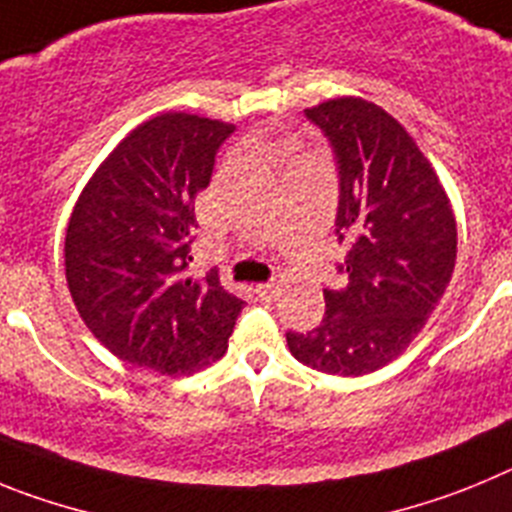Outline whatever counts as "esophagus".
I'll list each match as a JSON object with an SVG mask.
<instances>
[{
  "label": "esophagus",
  "instance_id": "1",
  "mask_svg": "<svg viewBox=\"0 0 512 512\" xmlns=\"http://www.w3.org/2000/svg\"><path fill=\"white\" fill-rule=\"evenodd\" d=\"M253 292H256V295L261 297V300H274V297H277V292H279V284L277 282H266V284H256V289H253Z\"/></svg>",
  "mask_w": 512,
  "mask_h": 512
}]
</instances>
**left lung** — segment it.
Listing matches in <instances>:
<instances>
[{"instance_id": "1", "label": "left lung", "mask_w": 512, "mask_h": 512, "mask_svg": "<svg viewBox=\"0 0 512 512\" xmlns=\"http://www.w3.org/2000/svg\"><path fill=\"white\" fill-rule=\"evenodd\" d=\"M338 164V243H348V282L323 289L325 318L287 333L297 361L361 377L410 346L449 287L456 220L428 158L392 115L361 97L305 110Z\"/></svg>"}]
</instances>
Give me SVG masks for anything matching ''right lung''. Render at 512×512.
<instances>
[{"label": "right lung", "instance_id": "add662e5", "mask_svg": "<svg viewBox=\"0 0 512 512\" xmlns=\"http://www.w3.org/2000/svg\"><path fill=\"white\" fill-rule=\"evenodd\" d=\"M233 125L164 112L104 158L66 228V282L94 338L117 359L192 374L220 359L246 302L215 271L189 277L194 197Z\"/></svg>", "mask_w": 512, "mask_h": 512}]
</instances>
